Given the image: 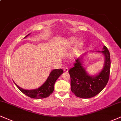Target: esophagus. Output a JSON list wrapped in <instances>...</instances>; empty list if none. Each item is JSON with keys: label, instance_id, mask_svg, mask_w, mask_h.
<instances>
[{"label": "esophagus", "instance_id": "obj_1", "mask_svg": "<svg viewBox=\"0 0 121 121\" xmlns=\"http://www.w3.org/2000/svg\"><path fill=\"white\" fill-rule=\"evenodd\" d=\"M64 71L65 72H68V67H65L64 68Z\"/></svg>", "mask_w": 121, "mask_h": 121}]
</instances>
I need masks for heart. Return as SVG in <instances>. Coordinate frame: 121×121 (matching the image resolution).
Listing matches in <instances>:
<instances>
[{"mask_svg": "<svg viewBox=\"0 0 121 121\" xmlns=\"http://www.w3.org/2000/svg\"><path fill=\"white\" fill-rule=\"evenodd\" d=\"M74 40L73 39H72V40H70L68 42V45H66V48L69 47L70 46V44H73V43H74ZM80 44H79V45H78V46H80Z\"/></svg>", "mask_w": 121, "mask_h": 121, "instance_id": "heart-1", "label": "heart"}]
</instances>
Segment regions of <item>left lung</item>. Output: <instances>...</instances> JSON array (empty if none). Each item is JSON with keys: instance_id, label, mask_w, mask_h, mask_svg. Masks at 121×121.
Returning a JSON list of instances; mask_svg holds the SVG:
<instances>
[{"instance_id": "1", "label": "left lung", "mask_w": 121, "mask_h": 121, "mask_svg": "<svg viewBox=\"0 0 121 121\" xmlns=\"http://www.w3.org/2000/svg\"><path fill=\"white\" fill-rule=\"evenodd\" d=\"M103 49L101 52L105 56L104 66L97 75L93 77L87 73L82 66V57L78 58L73 68L69 69L71 90L76 96L91 98L99 94L107 85L110 75V56L107 47L104 46Z\"/></svg>"}]
</instances>
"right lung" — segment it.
<instances>
[{
	"label": "right lung",
	"mask_w": 121,
	"mask_h": 121,
	"mask_svg": "<svg viewBox=\"0 0 121 121\" xmlns=\"http://www.w3.org/2000/svg\"><path fill=\"white\" fill-rule=\"evenodd\" d=\"M29 34L26 36L25 38L28 36ZM63 70L61 69L53 70L49 74L46 82L43 84V85H42L37 89L33 90H24L19 87L18 86H17L16 83L15 84L17 87V88L23 94L26 95L27 96L31 97V98L37 99L46 98V97H48L53 92L55 83L57 79V78L63 73Z\"/></svg>",
	"instance_id": "add662e5"
}]
</instances>
